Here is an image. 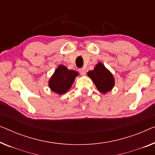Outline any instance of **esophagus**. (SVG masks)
<instances>
[{
  "label": "esophagus",
  "instance_id": "obj_1",
  "mask_svg": "<svg viewBox=\"0 0 155 155\" xmlns=\"http://www.w3.org/2000/svg\"><path fill=\"white\" fill-rule=\"evenodd\" d=\"M79 72L80 73V75H84L85 74H86V71H85V69L83 68L79 69Z\"/></svg>",
  "mask_w": 155,
  "mask_h": 155
}]
</instances>
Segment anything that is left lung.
<instances>
[{
  "mask_svg": "<svg viewBox=\"0 0 155 155\" xmlns=\"http://www.w3.org/2000/svg\"><path fill=\"white\" fill-rule=\"evenodd\" d=\"M87 75L92 80L98 90L104 94L110 91L115 85L113 75L101 63H98L93 71L87 73Z\"/></svg>",
  "mask_w": 155,
  "mask_h": 155,
  "instance_id": "obj_1",
  "label": "left lung"
}]
</instances>
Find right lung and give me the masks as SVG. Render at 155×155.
<instances>
[{
  "instance_id": "1",
  "label": "right lung",
  "mask_w": 155,
  "mask_h": 155,
  "mask_svg": "<svg viewBox=\"0 0 155 155\" xmlns=\"http://www.w3.org/2000/svg\"><path fill=\"white\" fill-rule=\"evenodd\" d=\"M78 75V72L68 70L66 66L60 65L49 81V87L51 91L59 94H63L71 88L75 77Z\"/></svg>"
}]
</instances>
